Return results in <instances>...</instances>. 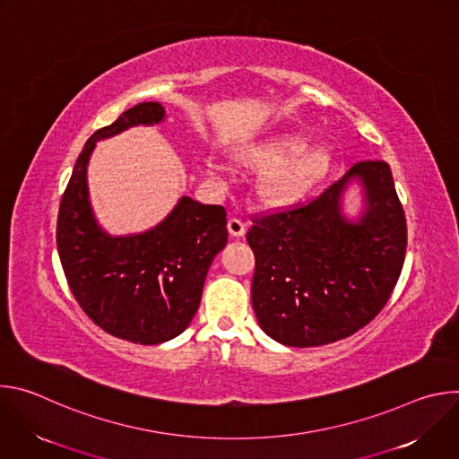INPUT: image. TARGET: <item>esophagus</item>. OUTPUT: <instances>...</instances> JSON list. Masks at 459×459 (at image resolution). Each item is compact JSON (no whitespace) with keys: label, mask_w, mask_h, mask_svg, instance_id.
Wrapping results in <instances>:
<instances>
[{"label":"esophagus","mask_w":459,"mask_h":459,"mask_svg":"<svg viewBox=\"0 0 459 459\" xmlns=\"http://www.w3.org/2000/svg\"><path fill=\"white\" fill-rule=\"evenodd\" d=\"M227 229H229L230 236L239 238V236H243V234H245L247 225H245L239 218H230V220H229V223H227Z\"/></svg>","instance_id":"34e87169"}]
</instances>
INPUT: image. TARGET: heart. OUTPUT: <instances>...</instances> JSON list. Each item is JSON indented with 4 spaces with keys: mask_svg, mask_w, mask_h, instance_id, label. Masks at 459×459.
Listing matches in <instances>:
<instances>
[{
    "mask_svg": "<svg viewBox=\"0 0 459 459\" xmlns=\"http://www.w3.org/2000/svg\"><path fill=\"white\" fill-rule=\"evenodd\" d=\"M239 161L264 172L259 181L261 200L273 207L296 204L325 176L329 158L321 151H307L299 136L280 134L259 142L239 154ZM216 170V165H211Z\"/></svg>",
    "mask_w": 459,
    "mask_h": 459,
    "instance_id": "1",
    "label": "heart"
}]
</instances>
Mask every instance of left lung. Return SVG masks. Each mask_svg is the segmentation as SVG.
Wrapping results in <instances>:
<instances>
[{"label": "left lung", "mask_w": 459, "mask_h": 459, "mask_svg": "<svg viewBox=\"0 0 459 459\" xmlns=\"http://www.w3.org/2000/svg\"><path fill=\"white\" fill-rule=\"evenodd\" d=\"M364 183L359 222L341 214L352 178ZM252 307L259 326L287 347H319L352 336L386 305L405 261L407 221L390 167L356 163L308 204L254 216Z\"/></svg>", "instance_id": "obj_1"}]
</instances>
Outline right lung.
<instances>
[{
  "label": "right lung",
  "instance_id": "add662e5",
  "mask_svg": "<svg viewBox=\"0 0 459 459\" xmlns=\"http://www.w3.org/2000/svg\"><path fill=\"white\" fill-rule=\"evenodd\" d=\"M165 117L156 103H140L85 143L61 195L56 243L67 283L83 312L105 333L140 345H158L181 334L200 307L214 255L225 247L227 212L181 198L156 229L110 238L92 214L87 163L98 140L133 125Z\"/></svg>",
  "mask_w": 459,
  "mask_h": 459
}]
</instances>
